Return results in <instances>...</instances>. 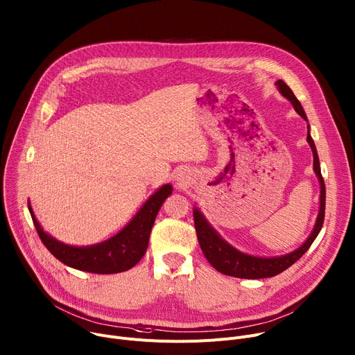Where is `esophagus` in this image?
<instances>
[{
	"label": "esophagus",
	"instance_id": "esophagus-1",
	"mask_svg": "<svg viewBox=\"0 0 355 355\" xmlns=\"http://www.w3.org/2000/svg\"><path fill=\"white\" fill-rule=\"evenodd\" d=\"M175 181H177V185H178V187H184V185L189 184V181H191V174H189V171L185 170V168H181V170L177 173V175H175Z\"/></svg>",
	"mask_w": 355,
	"mask_h": 355
}]
</instances>
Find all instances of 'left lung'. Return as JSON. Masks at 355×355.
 Instances as JSON below:
<instances>
[{"label":"left lung","instance_id":"1","mask_svg":"<svg viewBox=\"0 0 355 355\" xmlns=\"http://www.w3.org/2000/svg\"><path fill=\"white\" fill-rule=\"evenodd\" d=\"M278 87V91L282 96H285L289 103L292 104L293 110L308 122L306 114L303 111L300 103L292 89L282 81L278 80L275 83ZM308 143L312 148L313 153V171L319 180L320 184V207H319V214L313 226L312 233L309 237L303 241L302 245L295 248L291 252H286V254L282 256H275V257H260V256H251L247 254V252L240 251L239 248L233 247L230 243H227L216 230L215 227L207 220L196 207L193 208V222H195V230L198 236L199 245L204 251V254L207 260L211 263V266L218 270L219 272L236 278H244V279H260V278H268L278 275L279 272L285 271L289 268L293 263H296L305 252L309 250L315 239L318 237L323 220H324V204H326V188H324V181L322 177L320 171V162L318 156V150L315 146V141L311 136V126L308 125Z\"/></svg>","mask_w":355,"mask_h":355}]
</instances>
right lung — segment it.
Returning a JSON list of instances; mask_svg holds the SVG:
<instances>
[{"mask_svg": "<svg viewBox=\"0 0 355 355\" xmlns=\"http://www.w3.org/2000/svg\"><path fill=\"white\" fill-rule=\"evenodd\" d=\"M171 192V184L160 187L153 195L148 196L143 207L121 232L105 241L92 245H70L55 239L44 232L37 222L31 202H28V208L40 240L59 261L85 272L118 274L135 267L144 256L151 227L163 202Z\"/></svg>", "mask_w": 355, "mask_h": 355, "instance_id": "obj_1", "label": "right lung"}]
</instances>
